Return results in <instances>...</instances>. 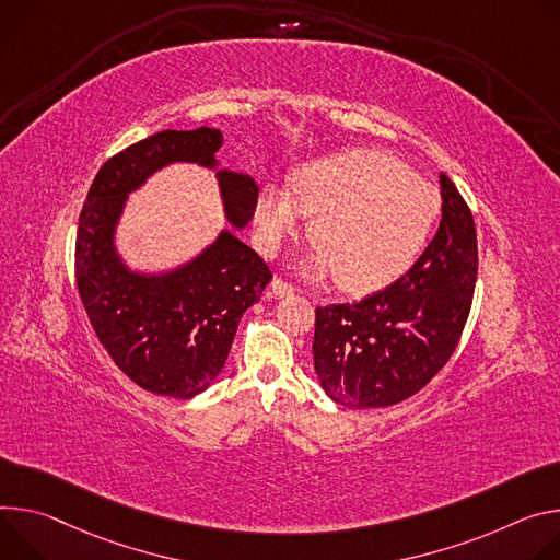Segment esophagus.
<instances>
[{"mask_svg":"<svg viewBox=\"0 0 560 560\" xmlns=\"http://www.w3.org/2000/svg\"><path fill=\"white\" fill-rule=\"evenodd\" d=\"M293 293V287L289 284V282H284V280H273L271 282V295L273 298H287V295H291Z\"/></svg>","mask_w":560,"mask_h":560,"instance_id":"obj_1","label":"esophagus"}]
</instances>
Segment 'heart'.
<instances>
[{
	"label": "heart",
	"instance_id": "obj_1",
	"mask_svg": "<svg viewBox=\"0 0 560 560\" xmlns=\"http://www.w3.org/2000/svg\"><path fill=\"white\" fill-rule=\"evenodd\" d=\"M441 213V194L402 162L351 149L300 166L293 194L269 184L256 202V231L265 254L314 218L316 254L302 265L312 280L338 276L351 293H374L402 278Z\"/></svg>",
	"mask_w": 560,
	"mask_h": 560
}]
</instances>
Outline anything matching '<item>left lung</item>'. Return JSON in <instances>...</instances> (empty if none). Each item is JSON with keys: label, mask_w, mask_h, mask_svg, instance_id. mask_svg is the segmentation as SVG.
<instances>
[{"label": "left lung", "mask_w": 560, "mask_h": 560, "mask_svg": "<svg viewBox=\"0 0 560 560\" xmlns=\"http://www.w3.org/2000/svg\"><path fill=\"white\" fill-rule=\"evenodd\" d=\"M441 198V226L400 280L360 302L316 308L314 369L334 402H402L452 358L471 308L478 246L471 211L445 173Z\"/></svg>", "instance_id": "left-lung-1"}]
</instances>
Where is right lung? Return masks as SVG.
Instances as JSON below:
<instances>
[{
	"label": "right lung",
	"mask_w": 560,
	"mask_h": 560,
	"mask_svg": "<svg viewBox=\"0 0 560 560\" xmlns=\"http://www.w3.org/2000/svg\"><path fill=\"white\" fill-rule=\"evenodd\" d=\"M222 142L220 129L200 127L124 149L97 171L80 213L75 278L91 325L124 374L158 396L189 400L215 383L242 314L271 280L265 260L235 235L254 218L258 184L220 166ZM171 163L217 173L232 226L177 268L133 270L118 254L116 226L128 196Z\"/></svg>",
	"instance_id": "obj_1"
}]
</instances>
